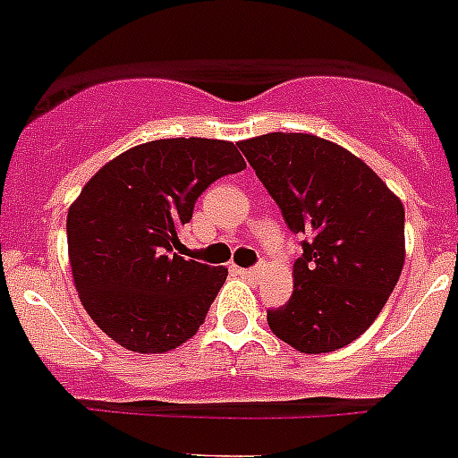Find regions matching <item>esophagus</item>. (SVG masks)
Returning a JSON list of instances; mask_svg holds the SVG:
<instances>
[{
  "mask_svg": "<svg viewBox=\"0 0 458 458\" xmlns=\"http://www.w3.org/2000/svg\"><path fill=\"white\" fill-rule=\"evenodd\" d=\"M236 273L245 279H257L259 277V270L257 268H236Z\"/></svg>",
  "mask_w": 458,
  "mask_h": 458,
  "instance_id": "esophagus-1",
  "label": "esophagus"
}]
</instances>
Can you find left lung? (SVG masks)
<instances>
[{
    "instance_id": "obj_1",
    "label": "left lung",
    "mask_w": 458,
    "mask_h": 458,
    "mask_svg": "<svg viewBox=\"0 0 458 458\" xmlns=\"http://www.w3.org/2000/svg\"><path fill=\"white\" fill-rule=\"evenodd\" d=\"M286 226L302 233L289 302L268 326L302 353H330L376 321L406 259L403 204L360 157L305 132L238 141Z\"/></svg>"
}]
</instances>
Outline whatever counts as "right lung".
<instances>
[{
    "label": "right lung",
    "instance_id": "add662e5",
    "mask_svg": "<svg viewBox=\"0 0 458 458\" xmlns=\"http://www.w3.org/2000/svg\"><path fill=\"white\" fill-rule=\"evenodd\" d=\"M245 169L232 141L156 140L93 174L68 208V259L84 310L135 353L188 342L208 314L226 268L183 259L181 226L213 181Z\"/></svg>",
    "mask_w": 458,
    "mask_h": 458
}]
</instances>
